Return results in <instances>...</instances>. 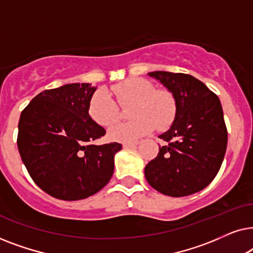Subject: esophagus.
Masks as SVG:
<instances>
[{
  "instance_id": "1",
  "label": "esophagus",
  "mask_w": 253,
  "mask_h": 253,
  "mask_svg": "<svg viewBox=\"0 0 253 253\" xmlns=\"http://www.w3.org/2000/svg\"><path fill=\"white\" fill-rule=\"evenodd\" d=\"M139 141H132V143H124L123 147L124 148H134L136 146H138Z\"/></svg>"
}]
</instances>
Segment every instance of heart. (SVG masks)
<instances>
[{"label":"heart","mask_w":253,"mask_h":253,"mask_svg":"<svg viewBox=\"0 0 253 253\" xmlns=\"http://www.w3.org/2000/svg\"><path fill=\"white\" fill-rule=\"evenodd\" d=\"M121 106L132 105L131 122L119 123L108 130V138L119 143H132L146 136L157 126L166 130L174 122L177 102L171 92L155 89L153 83L144 78H130L110 88ZM88 114L96 124L112 126L119 120L120 108L106 89H99L88 103Z\"/></svg>","instance_id":"obj_1"}]
</instances>
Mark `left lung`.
<instances>
[{"label": "left lung", "instance_id": "left-lung-1", "mask_svg": "<svg viewBox=\"0 0 253 253\" xmlns=\"http://www.w3.org/2000/svg\"><path fill=\"white\" fill-rule=\"evenodd\" d=\"M172 93L177 113L159 136L168 141L145 167V177L157 191L170 197L192 195L206 188L222 165L228 133L219 98L203 82L186 74H147Z\"/></svg>", "mask_w": 253, "mask_h": 253}]
</instances>
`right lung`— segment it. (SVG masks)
Wrapping results in <instances>:
<instances>
[{
    "mask_svg": "<svg viewBox=\"0 0 253 253\" xmlns=\"http://www.w3.org/2000/svg\"><path fill=\"white\" fill-rule=\"evenodd\" d=\"M95 89L88 83L46 89L20 114V158L34 183L54 198L85 199L113 176L114 158L122 145L92 144L106 134L88 114Z\"/></svg>",
    "mask_w": 253,
    "mask_h": 253,
    "instance_id": "add662e5",
    "label": "right lung"
}]
</instances>
